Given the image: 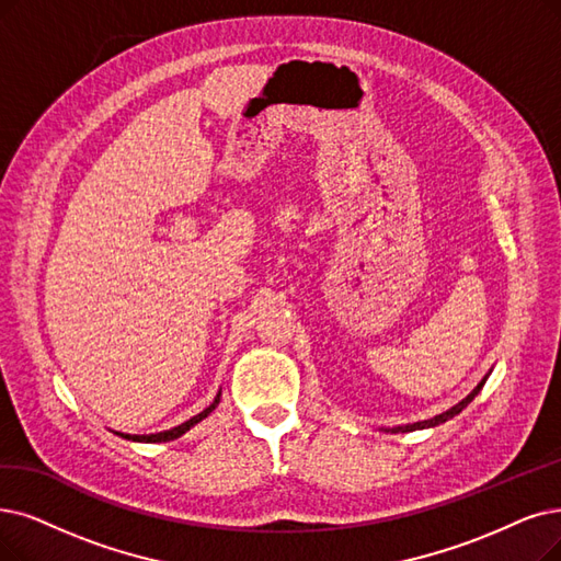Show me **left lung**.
Wrapping results in <instances>:
<instances>
[{
    "mask_svg": "<svg viewBox=\"0 0 561 561\" xmlns=\"http://www.w3.org/2000/svg\"><path fill=\"white\" fill-rule=\"evenodd\" d=\"M485 379H488V375L474 387L472 393H469L467 398H462V400L458 402V405H454L451 410H446V412H442V414H437V416H433V419H425V421H416V423H408V425H396V428H389V431H391V433H412V431H421V428H435V425L454 419L456 414H460V412L469 405V402H472V400L477 398V393H479V391L483 389V385H485Z\"/></svg>",
    "mask_w": 561,
    "mask_h": 561,
    "instance_id": "left-lung-1",
    "label": "left lung"
}]
</instances>
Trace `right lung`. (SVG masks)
Returning a JSON list of instances; mask_svg holds the SVG:
<instances>
[{
    "label": "right lung",
    "mask_w": 561,
    "mask_h": 561,
    "mask_svg": "<svg viewBox=\"0 0 561 561\" xmlns=\"http://www.w3.org/2000/svg\"><path fill=\"white\" fill-rule=\"evenodd\" d=\"M218 402H220V391L216 393L214 402H211V405H209L207 410H203L199 414H195L193 419L184 421L182 425H174V428L163 431V433H153V435H126V433H115V435H119V437H124V439H130V442H147V444H156V442H172V439H176V437H182L186 431H191L195 423H199L203 419H207V416L218 408Z\"/></svg>",
    "instance_id": "obj_1"
}]
</instances>
